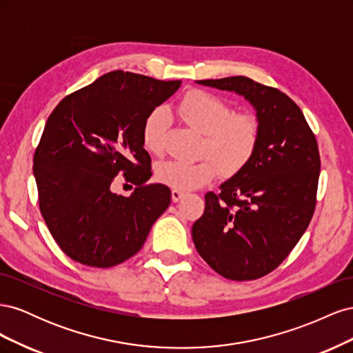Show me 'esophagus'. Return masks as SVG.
<instances>
[{"label":"esophagus","instance_id":"esophagus-1","mask_svg":"<svg viewBox=\"0 0 353 353\" xmlns=\"http://www.w3.org/2000/svg\"><path fill=\"white\" fill-rule=\"evenodd\" d=\"M170 194H172V201L174 203H176V201H179L181 199H183L185 194L183 193V191H179V190H172V193H170Z\"/></svg>","mask_w":353,"mask_h":353}]
</instances>
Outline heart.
<instances>
[{
	"instance_id": "b5f03b06",
	"label": "heart",
	"mask_w": 353,
	"mask_h": 353,
	"mask_svg": "<svg viewBox=\"0 0 353 353\" xmlns=\"http://www.w3.org/2000/svg\"><path fill=\"white\" fill-rule=\"evenodd\" d=\"M183 119L203 132L201 153L208 154L196 162L169 160L156 169V178L170 188L191 191L209 184L219 174L234 175L250 162L259 143V121L250 113H231V108L209 92L194 90L179 101ZM166 116L163 109L147 114L143 125V144L148 152H163Z\"/></svg>"
}]
</instances>
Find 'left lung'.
Instances as JSON below:
<instances>
[{
    "instance_id": "obj_1",
    "label": "left lung",
    "mask_w": 353,
    "mask_h": 353,
    "mask_svg": "<svg viewBox=\"0 0 353 353\" xmlns=\"http://www.w3.org/2000/svg\"><path fill=\"white\" fill-rule=\"evenodd\" d=\"M249 101L261 137L250 162L205 196L191 236L199 254L228 280H256L293 250L314 215L321 160L302 110L276 88L245 77L196 81Z\"/></svg>"
}]
</instances>
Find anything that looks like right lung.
I'll list each match as a JSON object with an SVG mask.
<instances>
[{
    "mask_svg": "<svg viewBox=\"0 0 353 353\" xmlns=\"http://www.w3.org/2000/svg\"><path fill=\"white\" fill-rule=\"evenodd\" d=\"M181 81H157L114 70L63 99L52 110L34 156L39 209L70 259L110 268L130 259L170 205V190L150 179L144 150L147 114L166 101ZM123 172L137 188L112 193Z\"/></svg>",
    "mask_w": 353,
    "mask_h": 353,
    "instance_id": "obj_1",
    "label": "right lung"
}]
</instances>
